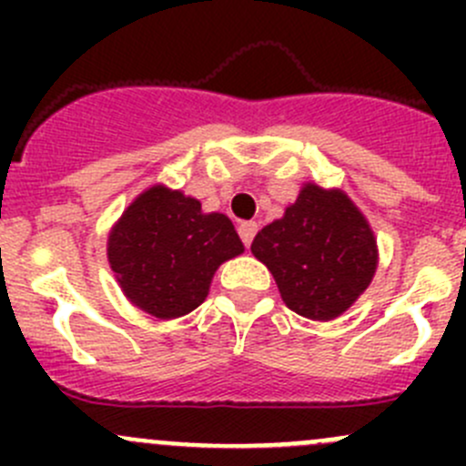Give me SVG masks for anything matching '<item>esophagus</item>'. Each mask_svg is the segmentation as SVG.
Instances as JSON below:
<instances>
[{"mask_svg":"<svg viewBox=\"0 0 466 466\" xmlns=\"http://www.w3.org/2000/svg\"><path fill=\"white\" fill-rule=\"evenodd\" d=\"M257 223H241L238 225V237H241V241H243V246L246 248H250V243H252V238L257 237Z\"/></svg>","mask_w":466,"mask_h":466,"instance_id":"34e87169","label":"esophagus"}]
</instances>
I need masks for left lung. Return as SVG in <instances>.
<instances>
[{
    "label": "left lung",
    "mask_w": 466,
    "mask_h": 466,
    "mask_svg": "<svg viewBox=\"0 0 466 466\" xmlns=\"http://www.w3.org/2000/svg\"><path fill=\"white\" fill-rule=\"evenodd\" d=\"M252 255L268 266L290 311L331 320L351 307L377 270V241L342 191L307 185L284 218L266 225Z\"/></svg>",
    "instance_id": "8db88e82"
}]
</instances>
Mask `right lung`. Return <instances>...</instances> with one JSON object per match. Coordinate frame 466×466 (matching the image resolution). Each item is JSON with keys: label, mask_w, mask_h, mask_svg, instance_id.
<instances>
[{"label": "right lung", "mask_w": 466, "mask_h": 466, "mask_svg": "<svg viewBox=\"0 0 466 466\" xmlns=\"http://www.w3.org/2000/svg\"><path fill=\"white\" fill-rule=\"evenodd\" d=\"M225 214H203L196 198L150 187L112 228L107 259L126 298L159 320L205 302L216 268L241 255Z\"/></svg>", "instance_id": "add662e5"}]
</instances>
